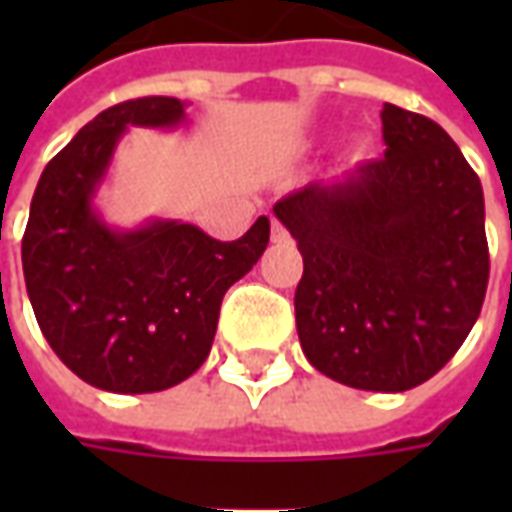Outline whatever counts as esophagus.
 I'll return each mask as SVG.
<instances>
[{
	"instance_id": "1",
	"label": "esophagus",
	"mask_w": 512,
	"mask_h": 512,
	"mask_svg": "<svg viewBox=\"0 0 512 512\" xmlns=\"http://www.w3.org/2000/svg\"><path fill=\"white\" fill-rule=\"evenodd\" d=\"M288 238H290L288 230H285V227H282V224L274 219V222H271V241H274V244H285Z\"/></svg>"
}]
</instances>
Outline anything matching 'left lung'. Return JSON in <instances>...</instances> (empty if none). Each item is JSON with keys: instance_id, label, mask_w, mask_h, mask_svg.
Returning <instances> with one entry per match:
<instances>
[{"instance_id": "left-lung-1", "label": "left lung", "mask_w": 512, "mask_h": 512, "mask_svg": "<svg viewBox=\"0 0 512 512\" xmlns=\"http://www.w3.org/2000/svg\"><path fill=\"white\" fill-rule=\"evenodd\" d=\"M384 158L274 205L304 274L296 329L315 370L406 392L450 362L488 288L480 178L428 117L384 104Z\"/></svg>"}]
</instances>
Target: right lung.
<instances>
[{
    "label": "right lung",
    "instance_id": "1",
    "mask_svg": "<svg viewBox=\"0 0 512 512\" xmlns=\"http://www.w3.org/2000/svg\"><path fill=\"white\" fill-rule=\"evenodd\" d=\"M183 120L186 104L167 95L109 106L46 164L29 205L21 263L40 332L76 376L106 392H161L197 373L224 293L268 246V216L238 241H216L178 219L120 230L95 211L128 126Z\"/></svg>",
    "mask_w": 512,
    "mask_h": 512
}]
</instances>
